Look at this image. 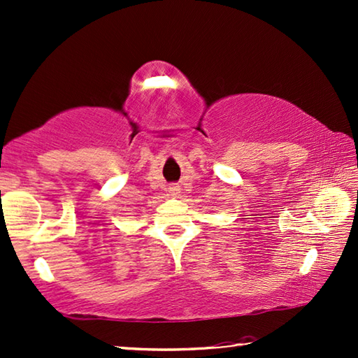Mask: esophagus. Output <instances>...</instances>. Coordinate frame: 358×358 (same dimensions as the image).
<instances>
[{
    "label": "esophagus",
    "mask_w": 358,
    "mask_h": 358,
    "mask_svg": "<svg viewBox=\"0 0 358 358\" xmlns=\"http://www.w3.org/2000/svg\"><path fill=\"white\" fill-rule=\"evenodd\" d=\"M169 193H170V196H173V198H178V196L180 194V187H179L178 184H173V185H170V188H169Z\"/></svg>",
    "instance_id": "1"
}]
</instances>
